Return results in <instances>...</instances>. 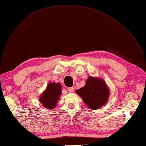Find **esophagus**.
Wrapping results in <instances>:
<instances>
[{
  "mask_svg": "<svg viewBox=\"0 0 146 146\" xmlns=\"http://www.w3.org/2000/svg\"><path fill=\"white\" fill-rule=\"evenodd\" d=\"M74 90H75V88L72 86V87H69L68 88V90L70 92H74Z\"/></svg>",
  "mask_w": 146,
  "mask_h": 146,
  "instance_id": "1",
  "label": "esophagus"
}]
</instances>
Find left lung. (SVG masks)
I'll return each instance as SVG.
<instances>
[{"label":"left lung","instance_id":"1","mask_svg":"<svg viewBox=\"0 0 146 146\" xmlns=\"http://www.w3.org/2000/svg\"><path fill=\"white\" fill-rule=\"evenodd\" d=\"M84 103L92 110L103 106L108 100L109 90L104 80L90 76L85 86L76 91Z\"/></svg>","mask_w":146,"mask_h":146}]
</instances>
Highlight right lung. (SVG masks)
<instances>
[{"label": "right lung", "instance_id": "obj_1", "mask_svg": "<svg viewBox=\"0 0 146 146\" xmlns=\"http://www.w3.org/2000/svg\"><path fill=\"white\" fill-rule=\"evenodd\" d=\"M61 94V85L60 83H51L40 97L39 101L48 109H52L56 105Z\"/></svg>", "mask_w": 146, "mask_h": 146}]
</instances>
